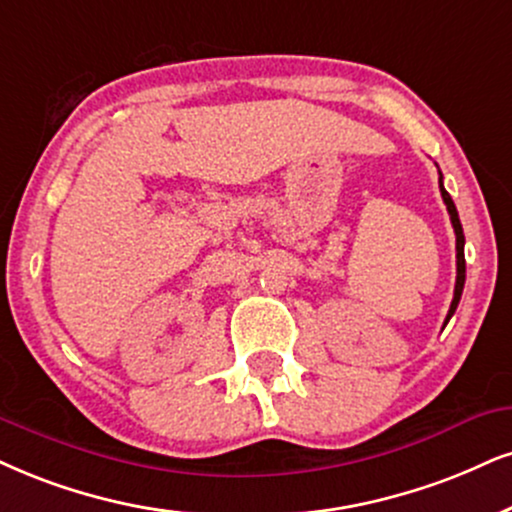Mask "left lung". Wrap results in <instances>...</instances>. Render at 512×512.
Segmentation results:
<instances>
[{
	"mask_svg": "<svg viewBox=\"0 0 512 512\" xmlns=\"http://www.w3.org/2000/svg\"><path fill=\"white\" fill-rule=\"evenodd\" d=\"M439 189H441V199H444V204H446V211H449V216H451L453 232H456V289H453V301H451L449 315H446V323H449L451 315L456 313L460 294H463V285H465V254H463L465 235H463V225H460L456 204H453L451 194L444 189V180H441V173H439Z\"/></svg>",
	"mask_w": 512,
	"mask_h": 512,
	"instance_id": "left-lung-1",
	"label": "left lung"
}]
</instances>
